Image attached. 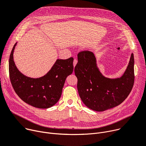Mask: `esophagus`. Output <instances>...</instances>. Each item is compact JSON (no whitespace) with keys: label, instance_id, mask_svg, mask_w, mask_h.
Masks as SVG:
<instances>
[{"label":"esophagus","instance_id":"esophagus-1","mask_svg":"<svg viewBox=\"0 0 146 146\" xmlns=\"http://www.w3.org/2000/svg\"><path fill=\"white\" fill-rule=\"evenodd\" d=\"M77 63V60L76 59H74V60H73V66H74V68L75 67V66L76 65Z\"/></svg>","mask_w":146,"mask_h":146}]
</instances>
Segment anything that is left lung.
<instances>
[{
    "label": "left lung",
    "instance_id": "left-lung-1",
    "mask_svg": "<svg viewBox=\"0 0 146 146\" xmlns=\"http://www.w3.org/2000/svg\"><path fill=\"white\" fill-rule=\"evenodd\" d=\"M77 59L74 68L77 90L81 100L88 108L104 111L120 105L129 95L135 81L133 54L124 74L117 78H107L101 73L92 52H80Z\"/></svg>",
    "mask_w": 146,
    "mask_h": 146
}]
</instances>
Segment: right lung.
Segmentation results:
<instances>
[{
	"label": "right lung",
	"instance_id": "right-lung-1",
	"mask_svg": "<svg viewBox=\"0 0 146 146\" xmlns=\"http://www.w3.org/2000/svg\"><path fill=\"white\" fill-rule=\"evenodd\" d=\"M13 46L9 58V76L17 96L34 107L46 109L57 103L60 98L66 78L73 71V58L57 59L44 76L33 78L24 76L16 68L13 60Z\"/></svg>",
	"mask_w": 146,
	"mask_h": 146
}]
</instances>
